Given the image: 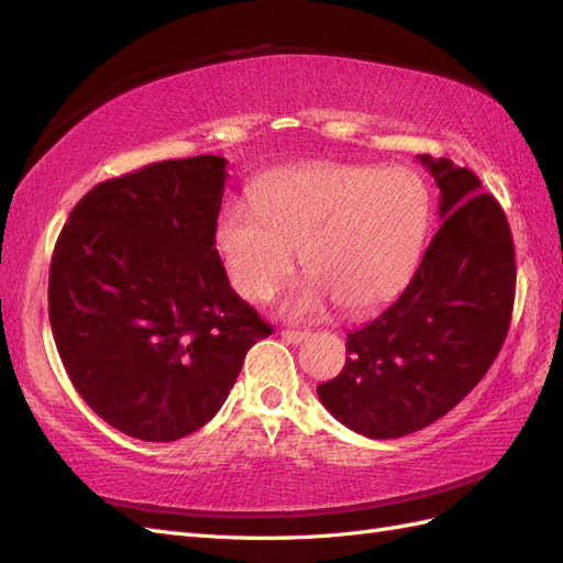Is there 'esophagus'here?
I'll use <instances>...</instances> for the list:
<instances>
[{
	"mask_svg": "<svg viewBox=\"0 0 563 563\" xmlns=\"http://www.w3.org/2000/svg\"><path fill=\"white\" fill-rule=\"evenodd\" d=\"M310 335V331H291V329H286V331H282V338L286 340V343H294V345H298V343H302L305 338Z\"/></svg>",
	"mask_w": 563,
	"mask_h": 563,
	"instance_id": "esophagus-1",
	"label": "esophagus"
}]
</instances>
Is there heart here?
I'll return each instance as SVG.
<instances>
[{"instance_id":"1","label":"heart","mask_w":563,"mask_h":563,"mask_svg":"<svg viewBox=\"0 0 563 563\" xmlns=\"http://www.w3.org/2000/svg\"><path fill=\"white\" fill-rule=\"evenodd\" d=\"M253 209L230 203L216 244L244 298L267 302L296 277L300 253L310 279L288 300L312 317L338 300L378 310L411 279L430 228V192L408 168L317 162L286 168L253 187Z\"/></svg>"}]
</instances>
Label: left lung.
I'll return each mask as SVG.
<instances>
[{"instance_id":"1","label":"left lung","mask_w":563,"mask_h":563,"mask_svg":"<svg viewBox=\"0 0 563 563\" xmlns=\"http://www.w3.org/2000/svg\"><path fill=\"white\" fill-rule=\"evenodd\" d=\"M441 190L444 223L389 308L347 333V360L321 404L345 428L397 439L446 416L505 343L515 308V244L496 197L451 159L420 155Z\"/></svg>"}]
</instances>
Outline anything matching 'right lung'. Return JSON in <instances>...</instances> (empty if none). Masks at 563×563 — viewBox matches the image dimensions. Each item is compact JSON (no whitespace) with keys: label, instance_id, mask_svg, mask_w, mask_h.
<instances>
[{"label":"right lung","instance_id":"add662e5","mask_svg":"<svg viewBox=\"0 0 563 563\" xmlns=\"http://www.w3.org/2000/svg\"><path fill=\"white\" fill-rule=\"evenodd\" d=\"M225 159H168L98 183L63 225L48 321L75 389L114 430L176 441L225 404L272 333L216 249Z\"/></svg>","mask_w":563,"mask_h":563}]
</instances>
